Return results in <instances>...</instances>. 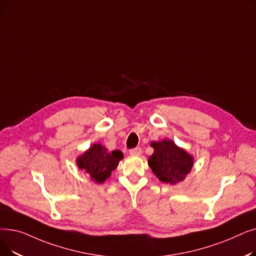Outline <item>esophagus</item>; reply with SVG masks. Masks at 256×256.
Listing matches in <instances>:
<instances>
[{
    "label": "esophagus",
    "instance_id": "obj_1",
    "mask_svg": "<svg viewBox=\"0 0 256 256\" xmlns=\"http://www.w3.org/2000/svg\"><path fill=\"white\" fill-rule=\"evenodd\" d=\"M130 154H134V156H140L142 154V150L140 148V147H135V148L130 150Z\"/></svg>",
    "mask_w": 256,
    "mask_h": 256
}]
</instances>
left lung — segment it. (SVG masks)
<instances>
[{
	"instance_id": "obj_1",
	"label": "left lung",
	"mask_w": 256,
	"mask_h": 256,
	"mask_svg": "<svg viewBox=\"0 0 256 256\" xmlns=\"http://www.w3.org/2000/svg\"><path fill=\"white\" fill-rule=\"evenodd\" d=\"M150 146L154 154L148 158V166L154 176L165 184L184 182L194 166V156L169 139L152 141Z\"/></svg>"
}]
</instances>
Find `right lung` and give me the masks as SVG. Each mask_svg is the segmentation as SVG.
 <instances>
[{
  "label": "right lung",
  "instance_id": "obj_1",
  "mask_svg": "<svg viewBox=\"0 0 256 256\" xmlns=\"http://www.w3.org/2000/svg\"><path fill=\"white\" fill-rule=\"evenodd\" d=\"M124 158V154L119 150L110 152L100 143H93L87 150L76 158V166L89 174L90 180L96 184H102L109 178L119 162Z\"/></svg>",
  "mask_w": 256,
  "mask_h": 256
}]
</instances>
